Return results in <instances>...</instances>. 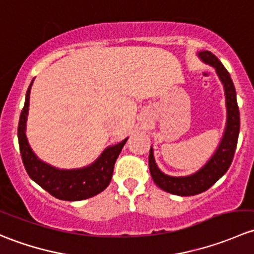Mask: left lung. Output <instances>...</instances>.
I'll return each instance as SVG.
<instances>
[{"instance_id": "8db88e82", "label": "left lung", "mask_w": 254, "mask_h": 254, "mask_svg": "<svg viewBox=\"0 0 254 254\" xmlns=\"http://www.w3.org/2000/svg\"><path fill=\"white\" fill-rule=\"evenodd\" d=\"M198 56L203 63L212 66L216 70L217 76L224 84L227 119L221 141L214 155L200 170L196 171L193 175L186 177L165 175L156 165L152 147L150 148V155H148V167H150V173L153 182L162 190L181 196L195 195V194L203 193L227 172L232 160H234L238 134H240V111H238L237 106L236 89H235L231 76L224 67L221 61L210 51H199Z\"/></svg>"}]
</instances>
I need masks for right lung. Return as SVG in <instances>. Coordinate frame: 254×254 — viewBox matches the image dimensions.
<instances>
[{
	"instance_id": "obj_1",
	"label": "right lung",
	"mask_w": 254,
	"mask_h": 254,
	"mask_svg": "<svg viewBox=\"0 0 254 254\" xmlns=\"http://www.w3.org/2000/svg\"><path fill=\"white\" fill-rule=\"evenodd\" d=\"M34 81V79H33ZM25 94L24 107L18 124V142L23 165L30 178L43 189L61 200L76 201L88 199L103 191L111 183L115 161L124 147L127 139L122 142L107 147L92 165L77 170H60L43 162L33 152L25 136V124L29 111L30 87Z\"/></svg>"
}]
</instances>
